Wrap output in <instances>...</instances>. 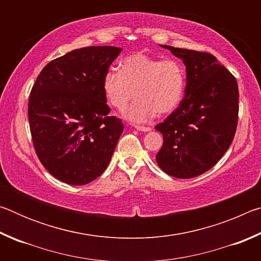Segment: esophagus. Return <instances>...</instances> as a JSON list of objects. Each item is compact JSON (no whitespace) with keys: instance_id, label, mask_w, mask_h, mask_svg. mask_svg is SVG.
<instances>
[{"instance_id":"esophagus-1","label":"esophagus","mask_w":261,"mask_h":261,"mask_svg":"<svg viewBox=\"0 0 261 261\" xmlns=\"http://www.w3.org/2000/svg\"><path fill=\"white\" fill-rule=\"evenodd\" d=\"M135 127H136V130H138V131H143V132H148V131H151V130H152L151 127H148V126H140V125H136Z\"/></svg>"}]
</instances>
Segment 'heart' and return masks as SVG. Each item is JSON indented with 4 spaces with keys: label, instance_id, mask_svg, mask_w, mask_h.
Returning <instances> with one entry per match:
<instances>
[{
    "label": "heart",
    "instance_id": "heart-1",
    "mask_svg": "<svg viewBox=\"0 0 261 261\" xmlns=\"http://www.w3.org/2000/svg\"><path fill=\"white\" fill-rule=\"evenodd\" d=\"M187 87V71L178 60L135 53L124 57L120 70L110 68L102 78V91L108 103L135 123H146L159 113H173L182 102Z\"/></svg>",
    "mask_w": 261,
    "mask_h": 261
}]
</instances>
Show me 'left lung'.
Listing matches in <instances>:
<instances>
[{"instance_id": "8db88e82", "label": "left lung", "mask_w": 261, "mask_h": 261, "mask_svg": "<svg viewBox=\"0 0 261 261\" xmlns=\"http://www.w3.org/2000/svg\"><path fill=\"white\" fill-rule=\"evenodd\" d=\"M184 62L182 102L155 129L163 136L159 167L176 178H192L216 165L232 143L238 122V85L214 55L161 45Z\"/></svg>"}]
</instances>
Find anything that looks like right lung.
<instances>
[{
  "instance_id": "1",
  "label": "right lung",
  "mask_w": 261,
  "mask_h": 261,
  "mask_svg": "<svg viewBox=\"0 0 261 261\" xmlns=\"http://www.w3.org/2000/svg\"><path fill=\"white\" fill-rule=\"evenodd\" d=\"M121 48L69 51L41 70L31 90L29 122L42 166L62 182L84 185L108 167L124 129L110 116L102 78Z\"/></svg>"
}]
</instances>
